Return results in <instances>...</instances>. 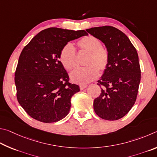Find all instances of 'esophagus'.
<instances>
[{
  "instance_id": "1",
  "label": "esophagus",
  "mask_w": 157,
  "mask_h": 157,
  "mask_svg": "<svg viewBox=\"0 0 157 157\" xmlns=\"http://www.w3.org/2000/svg\"><path fill=\"white\" fill-rule=\"evenodd\" d=\"M87 87V85H81L80 86V89L82 90H84L85 88H86V87Z\"/></svg>"
}]
</instances>
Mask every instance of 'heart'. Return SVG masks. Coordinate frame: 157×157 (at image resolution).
Instances as JSON below:
<instances>
[{"label":"heart","instance_id":"obj_1","mask_svg":"<svg viewBox=\"0 0 157 157\" xmlns=\"http://www.w3.org/2000/svg\"><path fill=\"white\" fill-rule=\"evenodd\" d=\"M81 52L87 53L85 60L86 67H77L71 71L70 78L77 84L85 85L95 80L98 76V70L103 71L109 63V52L101 45V41L93 36L83 37L77 43ZM60 61L66 70H71L76 65V49L71 43L62 48L59 56Z\"/></svg>","mask_w":157,"mask_h":157}]
</instances>
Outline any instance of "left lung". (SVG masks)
Wrapping results in <instances>:
<instances>
[{
    "mask_svg": "<svg viewBox=\"0 0 157 157\" xmlns=\"http://www.w3.org/2000/svg\"><path fill=\"white\" fill-rule=\"evenodd\" d=\"M86 31L105 44L109 63L98 85L101 94L94 101L95 113L115 121L128 113L135 103L141 81L136 49L121 30L112 26L92 27Z\"/></svg>",
    "mask_w": 157,
    "mask_h": 157,
    "instance_id": "8db88e82",
    "label": "left lung"
}]
</instances>
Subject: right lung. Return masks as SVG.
Instances as JSON below:
<instances>
[{"label": "right lung", "instance_id": "add662e5", "mask_svg": "<svg viewBox=\"0 0 157 157\" xmlns=\"http://www.w3.org/2000/svg\"><path fill=\"white\" fill-rule=\"evenodd\" d=\"M86 35L85 30L50 27L36 35L22 50L15 71L16 97L33 119L54 123L68 114L71 98L80 88L69 83L60 52L69 41Z\"/></svg>", "mask_w": 157, "mask_h": 157}]
</instances>
